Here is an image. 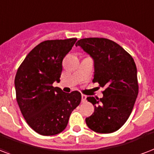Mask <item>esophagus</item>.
Returning a JSON list of instances; mask_svg holds the SVG:
<instances>
[{
    "mask_svg": "<svg viewBox=\"0 0 154 154\" xmlns=\"http://www.w3.org/2000/svg\"><path fill=\"white\" fill-rule=\"evenodd\" d=\"M82 103H85L86 102V96L84 95V94L82 95Z\"/></svg>",
    "mask_w": 154,
    "mask_h": 154,
    "instance_id": "esophagus-1",
    "label": "esophagus"
}]
</instances>
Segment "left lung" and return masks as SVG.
<instances>
[{
  "instance_id": "1",
  "label": "left lung",
  "mask_w": 154,
  "mask_h": 154,
  "mask_svg": "<svg viewBox=\"0 0 154 154\" xmlns=\"http://www.w3.org/2000/svg\"><path fill=\"white\" fill-rule=\"evenodd\" d=\"M76 46H80L94 60L93 82L106 87L102 98H86L94 105V111L85 119V123L95 132H116L128 120L138 95L134 60L121 46L108 38H82Z\"/></svg>"
}]
</instances>
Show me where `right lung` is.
Returning a JSON list of instances; mask_svg holds the SVG:
<instances>
[{"instance_id":"1","label":"right lung","mask_w":154,"mask_h":154,"mask_svg":"<svg viewBox=\"0 0 154 154\" xmlns=\"http://www.w3.org/2000/svg\"><path fill=\"white\" fill-rule=\"evenodd\" d=\"M77 38L46 40L28 53L17 69L14 85L20 111L31 128L43 136L60 133L82 100L78 91L53 87L60 82L62 61Z\"/></svg>"}]
</instances>
